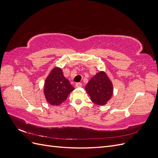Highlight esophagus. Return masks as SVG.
<instances>
[{
	"label": "esophagus",
	"instance_id": "34e87169",
	"mask_svg": "<svg viewBox=\"0 0 158 158\" xmlns=\"http://www.w3.org/2000/svg\"><path fill=\"white\" fill-rule=\"evenodd\" d=\"M75 86H76V88H81V87L82 86V84H81L80 82H78V83H76V84Z\"/></svg>",
	"mask_w": 158,
	"mask_h": 158
}]
</instances>
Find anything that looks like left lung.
I'll return each instance as SVG.
<instances>
[{
  "label": "left lung",
  "instance_id": "8db88e82",
  "mask_svg": "<svg viewBox=\"0 0 158 158\" xmlns=\"http://www.w3.org/2000/svg\"><path fill=\"white\" fill-rule=\"evenodd\" d=\"M85 89L91 100L98 106L107 104L113 94V83L104 71H99L93 76Z\"/></svg>",
  "mask_w": 158,
  "mask_h": 158
}]
</instances>
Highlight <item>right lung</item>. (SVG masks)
<instances>
[{
  "mask_svg": "<svg viewBox=\"0 0 158 158\" xmlns=\"http://www.w3.org/2000/svg\"><path fill=\"white\" fill-rule=\"evenodd\" d=\"M74 89L59 67L52 69L45 80L44 93L46 101L51 106H58L63 103Z\"/></svg>",
  "mask_w": 158,
  "mask_h": 158,
  "instance_id": "add662e5",
  "label": "right lung"
}]
</instances>
